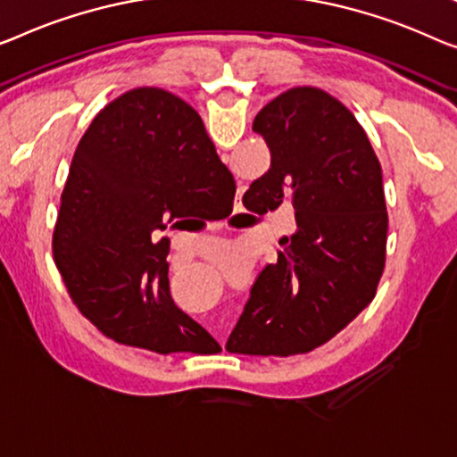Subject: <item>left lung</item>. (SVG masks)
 Here are the masks:
<instances>
[{
  "label": "left lung",
  "instance_id": "1",
  "mask_svg": "<svg viewBox=\"0 0 457 457\" xmlns=\"http://www.w3.org/2000/svg\"><path fill=\"white\" fill-rule=\"evenodd\" d=\"M252 131L267 141L270 168L244 205L264 215L291 203L297 228L281 240L277 264L256 277L226 349L310 353L376 297L387 236L381 166L349 108L318 87L270 100Z\"/></svg>",
  "mask_w": 457,
  "mask_h": 457
}]
</instances>
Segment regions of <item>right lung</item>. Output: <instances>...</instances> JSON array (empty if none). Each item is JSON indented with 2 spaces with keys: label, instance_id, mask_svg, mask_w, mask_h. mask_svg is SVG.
<instances>
[{
  "label": "right lung",
  "instance_id": "right-lung-1",
  "mask_svg": "<svg viewBox=\"0 0 457 457\" xmlns=\"http://www.w3.org/2000/svg\"><path fill=\"white\" fill-rule=\"evenodd\" d=\"M236 185L193 106L160 87L106 104L73 154L53 258L73 303L122 345L220 349L170 295L166 229L231 213Z\"/></svg>",
  "mask_w": 457,
  "mask_h": 457
}]
</instances>
